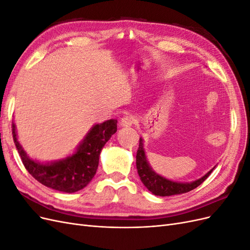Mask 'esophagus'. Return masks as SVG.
<instances>
[{
	"mask_svg": "<svg viewBox=\"0 0 250 250\" xmlns=\"http://www.w3.org/2000/svg\"><path fill=\"white\" fill-rule=\"evenodd\" d=\"M134 122H135L134 116H125L124 118L121 119L120 125L122 127H129L132 124H134Z\"/></svg>",
	"mask_w": 250,
	"mask_h": 250,
	"instance_id": "obj_1",
	"label": "esophagus"
}]
</instances>
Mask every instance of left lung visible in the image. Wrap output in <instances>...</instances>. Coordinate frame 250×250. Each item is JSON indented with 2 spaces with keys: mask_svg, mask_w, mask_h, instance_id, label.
Here are the masks:
<instances>
[{
  "mask_svg": "<svg viewBox=\"0 0 250 250\" xmlns=\"http://www.w3.org/2000/svg\"><path fill=\"white\" fill-rule=\"evenodd\" d=\"M137 169L139 176L144 184L150 192H152L154 195L157 196H172L177 194H184L188 193L194 188L200 186L204 180H206L209 175L213 169L209 172H208L206 175L201 177L200 179H197L190 184H181V183H175V181L169 180L161 175H158L152 169L150 168V166L146 160L145 151H144V143L143 139L140 138L139 143V149L137 152Z\"/></svg>",
  "mask_w": 250,
  "mask_h": 250,
  "instance_id": "1",
  "label": "left lung"
}]
</instances>
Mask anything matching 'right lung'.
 I'll return each instance as SVG.
<instances>
[{
  "mask_svg": "<svg viewBox=\"0 0 250 250\" xmlns=\"http://www.w3.org/2000/svg\"><path fill=\"white\" fill-rule=\"evenodd\" d=\"M117 120H108L95 125L80 144L76 152L63 161L41 164L27 156L17 139L12 123V135L22 165L31 175L43 186L54 190L74 193L86 187L95 176L103 146L117 131Z\"/></svg>",
  "mask_w": 250,
  "mask_h": 250,
  "instance_id": "add662e5",
  "label": "right lung"
}]
</instances>
